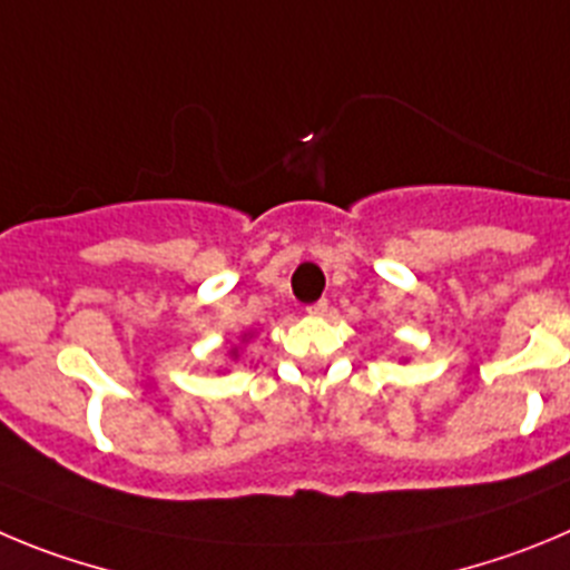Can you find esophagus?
<instances>
[{
    "instance_id": "1",
    "label": "esophagus",
    "mask_w": 570,
    "mask_h": 570,
    "mask_svg": "<svg viewBox=\"0 0 570 570\" xmlns=\"http://www.w3.org/2000/svg\"><path fill=\"white\" fill-rule=\"evenodd\" d=\"M326 312H330V304H326V301H317V304L306 306V315H312V317H321V315H326Z\"/></svg>"
}]
</instances>
